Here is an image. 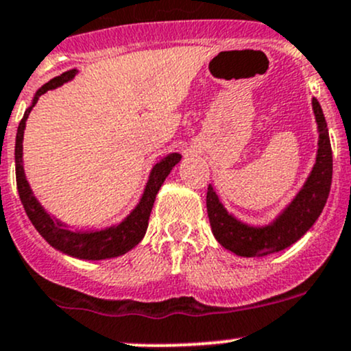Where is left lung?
I'll return each instance as SVG.
<instances>
[{
    "label": "left lung",
    "instance_id": "left-lung-1",
    "mask_svg": "<svg viewBox=\"0 0 351 351\" xmlns=\"http://www.w3.org/2000/svg\"><path fill=\"white\" fill-rule=\"evenodd\" d=\"M313 112L317 117L318 132V154L317 162L310 174L308 180L293 202L285 208V212L269 227L255 228L240 223L219 202L214 189H207V214L210 220L212 232L215 239L227 250H232L240 257H262L275 252H280L298 239L313 226L315 220L320 217L332 186L333 157L330 145L328 128L320 104L313 99Z\"/></svg>",
    "mask_w": 351,
    "mask_h": 351
}]
</instances>
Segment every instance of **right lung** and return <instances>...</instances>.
<instances>
[{
	"mask_svg": "<svg viewBox=\"0 0 351 351\" xmlns=\"http://www.w3.org/2000/svg\"><path fill=\"white\" fill-rule=\"evenodd\" d=\"M74 74H76V69H69L66 71V73H62L61 76H56L54 80L46 82L43 88L38 89L36 96H34L33 106L36 104L38 97L41 96V94H45L46 90L49 89L58 88L62 82L69 81ZM33 106H31L29 109H26L25 116H23L21 123L18 125L16 145H14L18 194L19 199H21L23 207H25L27 217L31 220V223H33L34 228H36L39 234H41V237L45 239L49 245L64 252V254L73 255V257L76 258H84V261H102V258L117 257V255H123L125 252L131 250L132 247H136L137 243L143 240L145 230H147L149 217H151V210L152 206H154L157 192H159L160 186H162L165 177H167L169 172L172 171V167L180 160V154L167 156L165 159L160 160L159 164L154 165L139 206L134 208L132 214L129 215L124 222H121L119 226L108 228V230L90 232V234L71 232L68 228L62 227V223L53 220L49 217V214H46V212L43 210V207L39 206L38 200L34 199L33 192H31L29 186H27L25 171H23V132H25L26 119L27 116H29Z\"/></svg>",
	"mask_w": 351,
	"mask_h": 351,
	"instance_id": "obj_1",
	"label": "right lung"
}]
</instances>
